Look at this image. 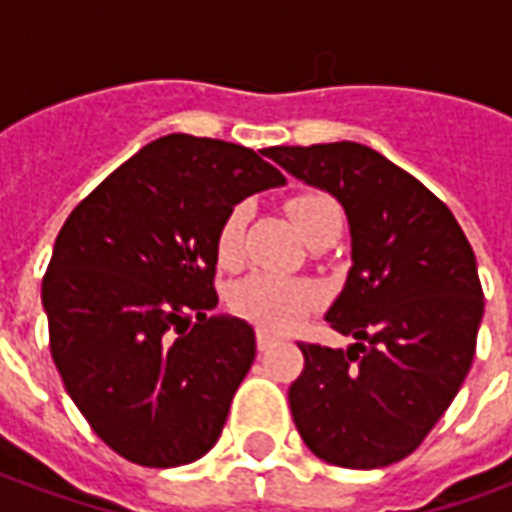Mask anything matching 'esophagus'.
<instances>
[{"mask_svg":"<svg viewBox=\"0 0 512 512\" xmlns=\"http://www.w3.org/2000/svg\"><path fill=\"white\" fill-rule=\"evenodd\" d=\"M275 343H278V338H275V335L264 333V330H259V333H256V346H259V352H270Z\"/></svg>","mask_w":512,"mask_h":512,"instance_id":"34e87169","label":"esophagus"}]
</instances>
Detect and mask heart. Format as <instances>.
<instances>
[{
  "label": "heart",
  "instance_id": "heart-1",
  "mask_svg": "<svg viewBox=\"0 0 512 512\" xmlns=\"http://www.w3.org/2000/svg\"><path fill=\"white\" fill-rule=\"evenodd\" d=\"M289 215L294 226L308 240L311 234L324 229L327 223H341V210L327 193H300L289 201ZM245 223H248V207L237 204L223 218L218 229V259L220 264H237L242 256V240H245ZM322 302L319 286L302 278L275 275V272H253L231 286L229 308L242 319H248L264 333H286L300 322L305 313H311Z\"/></svg>",
  "mask_w": 512,
  "mask_h": 512
}]
</instances>
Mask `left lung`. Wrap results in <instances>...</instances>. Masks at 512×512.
Masks as SVG:
<instances>
[{
  "label": "left lung",
  "instance_id": "obj_1",
  "mask_svg": "<svg viewBox=\"0 0 512 512\" xmlns=\"http://www.w3.org/2000/svg\"><path fill=\"white\" fill-rule=\"evenodd\" d=\"M264 155L335 196L352 234V267L324 319L354 343H300L294 425L327 464H395L420 447L472 368L483 322L472 245L423 182L365 144Z\"/></svg>",
  "mask_w": 512,
  "mask_h": 512
}]
</instances>
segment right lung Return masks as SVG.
I'll return each mask as SVG.
<instances>
[{
    "mask_svg": "<svg viewBox=\"0 0 512 512\" xmlns=\"http://www.w3.org/2000/svg\"><path fill=\"white\" fill-rule=\"evenodd\" d=\"M278 185L286 177L253 149L171 133L59 231L43 278L51 357L92 431L133 464H190L218 442L256 357L251 324L210 316L218 229Z\"/></svg>",
    "mask_w": 512,
    "mask_h": 512,
    "instance_id": "1",
    "label": "right lung"
}]
</instances>
